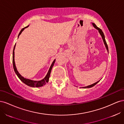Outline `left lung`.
<instances>
[{
  "label": "left lung",
  "instance_id": "8db88e82",
  "mask_svg": "<svg viewBox=\"0 0 124 124\" xmlns=\"http://www.w3.org/2000/svg\"><path fill=\"white\" fill-rule=\"evenodd\" d=\"M92 24H93V27H94L96 29H97V30H98V31H99V32L100 33V35L101 36V37H102V39H103L104 44V45H105V46H106V48H107V51H108V46L107 43V42H106V39H105V37H104V33H103V31H102V30H101L100 28H99V27H97V26L96 25V24H94V23H92ZM99 81H100V80H99V81H98V82H96V83H93V84H92V85H88V86H85V87H83V88H91V87H93V86H95L96 84L98 83Z\"/></svg>",
  "mask_w": 124,
  "mask_h": 124
}]
</instances>
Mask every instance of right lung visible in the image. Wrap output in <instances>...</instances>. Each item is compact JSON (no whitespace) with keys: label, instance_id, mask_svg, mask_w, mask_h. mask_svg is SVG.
I'll use <instances>...</instances> for the list:
<instances>
[{"label":"right lung","instance_id":"right-lung-1","mask_svg":"<svg viewBox=\"0 0 124 124\" xmlns=\"http://www.w3.org/2000/svg\"><path fill=\"white\" fill-rule=\"evenodd\" d=\"M29 26H27L25 27V28H23L22 29L21 31L20 32L19 34H18V37L20 36V35L21 34L22 32L23 31L24 29L28 27ZM16 44H15V46H14V48H13V57H12V62H13V69L15 71V72H16V74L17 75V76L18 77V78H20L21 80V81H22L24 83H25V84H26L27 85L29 86H31V87H41V86H42L44 85H46V83L48 82V80H49V78L50 77V74H51V70L52 69V67H53L54 65V63L55 62V59H54V61L52 62V65L50 67V68L48 70V72L46 74V76L43 79H42V80H40V81H33V80H29V79H27V78H24L23 77H22L21 75L19 73V72H18V71L17 70V69L16 68V64H15V62H14V49H15V47H16Z\"/></svg>","mask_w":124,"mask_h":124}]
</instances>
